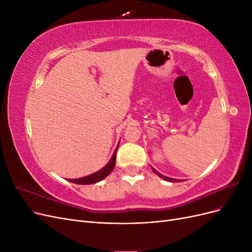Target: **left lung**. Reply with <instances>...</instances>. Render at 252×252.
Segmentation results:
<instances>
[{
  "label": "left lung",
  "instance_id": "1",
  "mask_svg": "<svg viewBox=\"0 0 252 252\" xmlns=\"http://www.w3.org/2000/svg\"><path fill=\"white\" fill-rule=\"evenodd\" d=\"M152 170H154V172L156 173V174H158L159 178H162V179H164L165 181H168V182H178L179 180H175V179H171V178H167V177H165V175H163V174H161L159 172H158L155 168H152ZM179 182H181V180L179 181Z\"/></svg>",
  "mask_w": 252,
  "mask_h": 252
}]
</instances>
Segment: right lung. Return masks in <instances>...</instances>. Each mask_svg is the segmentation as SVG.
I'll use <instances>...</instances> for the list:
<instances>
[{
    "label": "right lung",
    "instance_id": "obj_1",
    "mask_svg": "<svg viewBox=\"0 0 252 252\" xmlns=\"http://www.w3.org/2000/svg\"><path fill=\"white\" fill-rule=\"evenodd\" d=\"M117 150H118V147L116 149V151H114V154L111 158V159L109 161V163L106 165L105 167H103V168L101 170H98L97 172H94L93 174L90 175H87V177H84V178H81V179H68V181L69 182H72L74 183V184H82V185H88V184H94V183L96 182H100L102 181L103 179H105L107 175L113 170L114 168V165H116V157H117Z\"/></svg>",
    "mask_w": 252,
    "mask_h": 252
}]
</instances>
